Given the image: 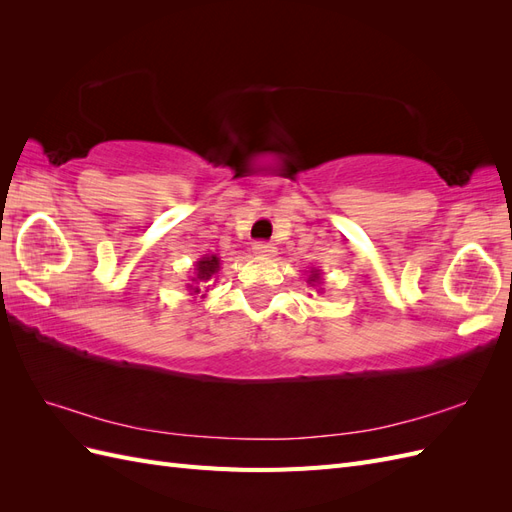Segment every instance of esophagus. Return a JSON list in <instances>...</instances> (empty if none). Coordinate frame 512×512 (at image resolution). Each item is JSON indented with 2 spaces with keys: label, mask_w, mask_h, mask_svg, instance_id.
Here are the masks:
<instances>
[{
  "label": "esophagus",
  "mask_w": 512,
  "mask_h": 512,
  "mask_svg": "<svg viewBox=\"0 0 512 512\" xmlns=\"http://www.w3.org/2000/svg\"><path fill=\"white\" fill-rule=\"evenodd\" d=\"M252 250H254L256 256H273L275 247H273V243H267V241H256L252 245Z\"/></svg>",
  "instance_id": "34e87169"
}]
</instances>
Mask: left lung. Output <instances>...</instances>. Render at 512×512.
Segmentation results:
<instances>
[{
	"label": "left lung",
	"mask_w": 512,
	"mask_h": 512,
	"mask_svg": "<svg viewBox=\"0 0 512 512\" xmlns=\"http://www.w3.org/2000/svg\"><path fill=\"white\" fill-rule=\"evenodd\" d=\"M307 284H312V286H320V284H322V275H320V271H318V269H312V271H309Z\"/></svg>",
	"instance_id": "left-lung-1"
}]
</instances>
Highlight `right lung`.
Here are the masks:
<instances>
[{
    "label": "right lung",
    "instance_id": "1",
    "mask_svg": "<svg viewBox=\"0 0 512 512\" xmlns=\"http://www.w3.org/2000/svg\"><path fill=\"white\" fill-rule=\"evenodd\" d=\"M220 271V258L215 256V254H211V256H203L200 258L196 265H194V277H192V282L196 284V286H192V284H188V288H190V294H200L203 292V284H207V282H211L213 277H215V273Z\"/></svg>",
    "mask_w": 512,
    "mask_h": 512
}]
</instances>
